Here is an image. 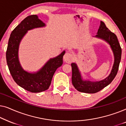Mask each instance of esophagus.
Masks as SVG:
<instances>
[{
    "mask_svg": "<svg viewBox=\"0 0 126 126\" xmlns=\"http://www.w3.org/2000/svg\"><path fill=\"white\" fill-rule=\"evenodd\" d=\"M73 56L69 52L66 53L63 56V60L67 63H71L73 61Z\"/></svg>",
    "mask_w": 126,
    "mask_h": 126,
    "instance_id": "esophagus-1",
    "label": "esophagus"
}]
</instances>
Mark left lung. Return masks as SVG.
<instances>
[{
  "label": "left lung",
  "mask_w": 126,
  "mask_h": 126,
  "mask_svg": "<svg viewBox=\"0 0 126 126\" xmlns=\"http://www.w3.org/2000/svg\"><path fill=\"white\" fill-rule=\"evenodd\" d=\"M97 34L96 37L104 39L106 42H107L111 46V49L112 50L115 57L112 69L109 76L103 80L97 82L83 81L82 80L77 65L75 63H72L71 64L72 69V84L74 87L79 92L88 93V94H94L98 92L109 85L118 73L122 56V49L119 43L118 38L113 32H111L106 27L105 23L102 21L100 22V26Z\"/></svg>",
  "instance_id": "left-lung-1"
}]
</instances>
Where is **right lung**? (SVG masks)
I'll list each match as a JSON object with an SVG mask.
<instances>
[{"instance_id":"1","label":"right lung","mask_w":126,"mask_h":126,"mask_svg":"<svg viewBox=\"0 0 126 126\" xmlns=\"http://www.w3.org/2000/svg\"><path fill=\"white\" fill-rule=\"evenodd\" d=\"M45 26L36 15L24 19L11 32L6 51V60L8 69L15 82L25 90L32 93L45 91L50 85L53 76L57 69L63 63V51L56 58L50 59L40 70L30 73L24 70L18 60L19 45L27 31Z\"/></svg>"}]
</instances>
